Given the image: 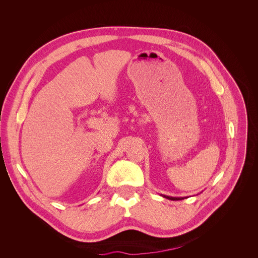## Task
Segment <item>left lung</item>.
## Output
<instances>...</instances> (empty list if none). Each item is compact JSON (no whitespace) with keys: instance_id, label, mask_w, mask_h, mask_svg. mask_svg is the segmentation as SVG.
Listing matches in <instances>:
<instances>
[{"instance_id":"obj_1","label":"left lung","mask_w":258,"mask_h":258,"mask_svg":"<svg viewBox=\"0 0 258 258\" xmlns=\"http://www.w3.org/2000/svg\"><path fill=\"white\" fill-rule=\"evenodd\" d=\"M164 198L168 199V200H171V201H179V200H183L184 198H173V197H168V196H163Z\"/></svg>"}]
</instances>
